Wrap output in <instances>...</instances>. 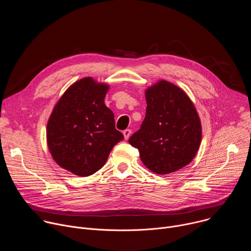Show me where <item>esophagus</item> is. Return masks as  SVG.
<instances>
[{
  "label": "esophagus",
  "instance_id": "1",
  "mask_svg": "<svg viewBox=\"0 0 251 251\" xmlns=\"http://www.w3.org/2000/svg\"><path fill=\"white\" fill-rule=\"evenodd\" d=\"M123 135H124L125 140L129 139V137H130V135H131V130H130V129H126V130H124V131H123Z\"/></svg>",
  "mask_w": 251,
  "mask_h": 251
}]
</instances>
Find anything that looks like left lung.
Wrapping results in <instances>:
<instances>
[{
  "label": "left lung",
  "instance_id": "left-lung-1",
  "mask_svg": "<svg viewBox=\"0 0 251 251\" xmlns=\"http://www.w3.org/2000/svg\"><path fill=\"white\" fill-rule=\"evenodd\" d=\"M147 109L140 129L129 139L141 161L152 172L166 175L190 164L201 140V126L188 95L161 80L146 90Z\"/></svg>",
  "mask_w": 251,
  "mask_h": 251
}]
</instances>
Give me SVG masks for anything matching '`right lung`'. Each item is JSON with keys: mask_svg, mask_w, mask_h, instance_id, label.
Instances as JSON below:
<instances>
[{"mask_svg": "<svg viewBox=\"0 0 251 251\" xmlns=\"http://www.w3.org/2000/svg\"><path fill=\"white\" fill-rule=\"evenodd\" d=\"M108 86L85 77L71 85L54 106L47 129L54 161L75 175L100 170L109 153L124 139L113 112L104 104Z\"/></svg>", "mask_w": 251, "mask_h": 251, "instance_id": "1", "label": "right lung"}]
</instances>
